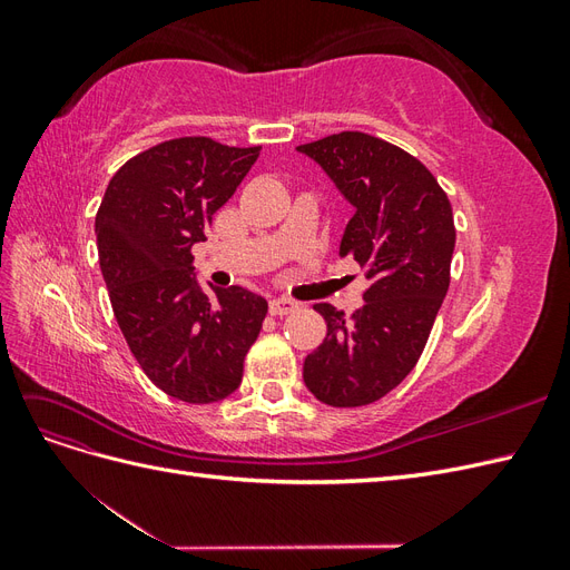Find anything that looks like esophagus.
<instances>
[{
    "label": "esophagus",
    "instance_id": "34e87169",
    "mask_svg": "<svg viewBox=\"0 0 570 570\" xmlns=\"http://www.w3.org/2000/svg\"><path fill=\"white\" fill-rule=\"evenodd\" d=\"M268 306H271V314L273 316H285V314L295 312L299 304L295 299H289V297H273Z\"/></svg>",
    "mask_w": 570,
    "mask_h": 570
}]
</instances>
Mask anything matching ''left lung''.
<instances>
[{
  "mask_svg": "<svg viewBox=\"0 0 570 570\" xmlns=\"http://www.w3.org/2000/svg\"><path fill=\"white\" fill-rule=\"evenodd\" d=\"M297 149L354 206L340 254L354 256L371 281L352 318L314 306L327 335L304 358V383L323 404H373L416 366L450 289L452 204L416 157L381 137L347 130Z\"/></svg>",
  "mask_w": 570,
  "mask_h": 570,
  "instance_id": "obj_1",
  "label": "left lung"
}]
</instances>
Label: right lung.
<instances>
[{"label": "right lung", "mask_w": 570, "mask_h": 570, "mask_svg": "<svg viewBox=\"0 0 570 570\" xmlns=\"http://www.w3.org/2000/svg\"><path fill=\"white\" fill-rule=\"evenodd\" d=\"M262 147L178 137L120 166L95 218L114 316L149 381L212 404L243 383L268 302L245 287L204 289L193 245L249 174Z\"/></svg>", "instance_id": "obj_1"}]
</instances>
